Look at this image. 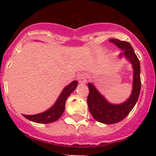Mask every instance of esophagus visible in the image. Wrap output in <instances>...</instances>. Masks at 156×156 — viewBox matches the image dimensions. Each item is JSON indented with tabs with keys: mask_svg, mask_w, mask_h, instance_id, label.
<instances>
[{
	"mask_svg": "<svg viewBox=\"0 0 156 156\" xmlns=\"http://www.w3.org/2000/svg\"><path fill=\"white\" fill-rule=\"evenodd\" d=\"M77 79L78 80V82L80 84H86L87 83V79H86V76L84 74H80L77 77Z\"/></svg>",
	"mask_w": 156,
	"mask_h": 156,
	"instance_id": "obj_1",
	"label": "esophagus"
}]
</instances>
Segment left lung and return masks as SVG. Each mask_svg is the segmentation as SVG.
Masks as SVG:
<instances>
[{
  "label": "left lung",
  "instance_id": "left-lung-1",
  "mask_svg": "<svg viewBox=\"0 0 156 156\" xmlns=\"http://www.w3.org/2000/svg\"><path fill=\"white\" fill-rule=\"evenodd\" d=\"M110 42L116 45L118 48L124 50L125 57L132 64L133 69V90L131 95L122 104L115 105L108 103L103 95L96 89L93 84L89 83V94L87 96V104L90 112L93 117L99 122L111 125L123 120L134 107L141 88L140 65L137 56L135 54L133 49L129 42L120 41L119 39H110Z\"/></svg>",
  "mask_w": 156,
  "mask_h": 156
}]
</instances>
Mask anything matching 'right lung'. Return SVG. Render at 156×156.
Wrapping results in <instances>:
<instances>
[{
	"label": "right lung",
	"instance_id": "right-lung-1",
	"mask_svg": "<svg viewBox=\"0 0 156 156\" xmlns=\"http://www.w3.org/2000/svg\"><path fill=\"white\" fill-rule=\"evenodd\" d=\"M77 85H78V81H74L67 87L64 88L55 104L46 112L39 113V114L32 115H23V116L31 122L41 124L51 123L58 120L65 110V105L67 98L72 94V91L75 90Z\"/></svg>",
	"mask_w": 156,
	"mask_h": 156
}]
</instances>
